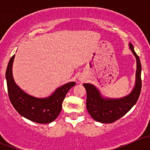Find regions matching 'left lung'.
<instances>
[{
  "instance_id": "1",
  "label": "left lung",
  "mask_w": 150,
  "mask_h": 150,
  "mask_svg": "<svg viewBox=\"0 0 150 150\" xmlns=\"http://www.w3.org/2000/svg\"><path fill=\"white\" fill-rule=\"evenodd\" d=\"M130 48L137 58V81L134 90L131 93L121 99H104L99 91L91 84L84 83L86 90V108L90 115L98 122L102 123H111L125 115L137 103L142 88V65L139 56L134 51L131 43Z\"/></svg>"
}]
</instances>
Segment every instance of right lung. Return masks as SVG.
<instances>
[{"label": "right lung", "instance_id": "1", "mask_svg": "<svg viewBox=\"0 0 150 150\" xmlns=\"http://www.w3.org/2000/svg\"><path fill=\"white\" fill-rule=\"evenodd\" d=\"M14 55L10 59L6 72L7 88L11 103L22 116L38 123H49L61 112L62 102L68 91L75 85L70 82L58 88L46 99H38L27 94L14 83L12 76V64Z\"/></svg>", "mask_w": 150, "mask_h": 150}]
</instances>
